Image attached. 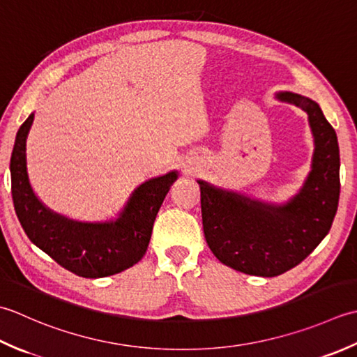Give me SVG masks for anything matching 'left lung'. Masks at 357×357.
<instances>
[{"mask_svg": "<svg viewBox=\"0 0 357 357\" xmlns=\"http://www.w3.org/2000/svg\"><path fill=\"white\" fill-rule=\"evenodd\" d=\"M274 98L308 115L314 149L299 191L278 203L197 180L211 251L232 270L260 278L283 274L314 251L331 228L340 192L337 135L321 106L289 91Z\"/></svg>", "mask_w": 357, "mask_h": 357, "instance_id": "8db88e82", "label": "left lung"}]
</instances>
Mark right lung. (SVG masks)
<instances>
[{"label":"right lung","mask_w":357,"mask_h":357,"mask_svg":"<svg viewBox=\"0 0 357 357\" xmlns=\"http://www.w3.org/2000/svg\"><path fill=\"white\" fill-rule=\"evenodd\" d=\"M33 119L35 112L18 129L10 157L13 205L27 237L58 265L86 279L106 278L134 266L148 250L157 213L178 172L174 169L144 180L114 219H70L46 206L29 178L26 146Z\"/></svg>","instance_id":"add662e5"}]
</instances>
